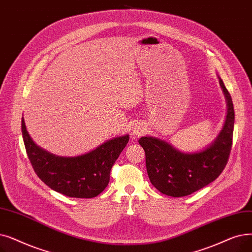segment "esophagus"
Returning <instances> with one entry per match:
<instances>
[{
  "mask_svg": "<svg viewBox=\"0 0 252 252\" xmlns=\"http://www.w3.org/2000/svg\"><path fill=\"white\" fill-rule=\"evenodd\" d=\"M144 129H145V128L143 127V126L140 125V124H136V125H134V126H132V134H133L134 136H139V135H141V134H143Z\"/></svg>",
  "mask_w": 252,
  "mask_h": 252,
  "instance_id": "esophagus-1",
  "label": "esophagus"
}]
</instances>
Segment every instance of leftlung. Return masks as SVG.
<instances>
[{
    "label": "left lung",
    "instance_id": "left-lung-1",
    "mask_svg": "<svg viewBox=\"0 0 252 252\" xmlns=\"http://www.w3.org/2000/svg\"><path fill=\"white\" fill-rule=\"evenodd\" d=\"M220 84L227 113L220 135L209 146L198 152L184 153L155 137L139 139L145 151L149 180L161 193L174 198L189 195L214 181L225 168L233 144L235 111L232 96L221 78Z\"/></svg>",
    "mask_w": 252,
    "mask_h": 252
}]
</instances>
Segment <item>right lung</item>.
<instances>
[{"label": "right lung", "instance_id": "right-lung-1", "mask_svg": "<svg viewBox=\"0 0 252 252\" xmlns=\"http://www.w3.org/2000/svg\"><path fill=\"white\" fill-rule=\"evenodd\" d=\"M21 132L28 158L38 177L51 189L70 198L91 199L100 194L110 180V171L128 142V135L106 141L78 157H60L39 147L30 137L25 119Z\"/></svg>", "mask_w": 252, "mask_h": 252}]
</instances>
